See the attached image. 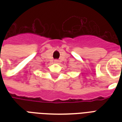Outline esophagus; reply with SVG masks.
Returning <instances> with one entry per match:
<instances>
[{"instance_id": "1", "label": "esophagus", "mask_w": 122, "mask_h": 122, "mask_svg": "<svg viewBox=\"0 0 122 122\" xmlns=\"http://www.w3.org/2000/svg\"><path fill=\"white\" fill-rule=\"evenodd\" d=\"M57 61H57V60H56V61H55V62H56V63H57Z\"/></svg>"}]
</instances>
